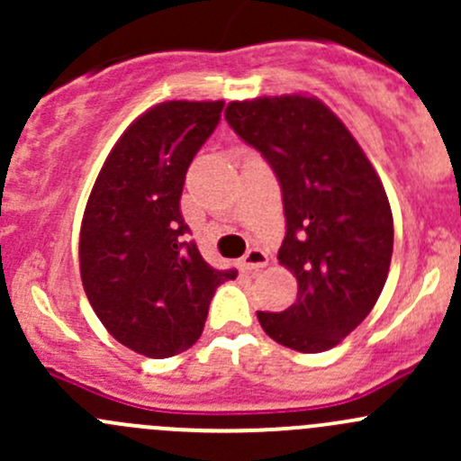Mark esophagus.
<instances>
[{"instance_id": "1", "label": "esophagus", "mask_w": 461, "mask_h": 461, "mask_svg": "<svg viewBox=\"0 0 461 461\" xmlns=\"http://www.w3.org/2000/svg\"><path fill=\"white\" fill-rule=\"evenodd\" d=\"M267 260H269V257L263 252V249L252 248V249H248V254L243 257V267L248 269V272H257V269L267 265Z\"/></svg>"}]
</instances>
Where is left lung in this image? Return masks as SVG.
<instances>
[{"label": "left lung", "instance_id": "obj_1", "mask_svg": "<svg viewBox=\"0 0 461 461\" xmlns=\"http://www.w3.org/2000/svg\"><path fill=\"white\" fill-rule=\"evenodd\" d=\"M230 127L269 162L283 192L278 263L299 283L296 303L257 312L281 346L323 352L375 308L393 258L388 196L346 124L312 95L230 102Z\"/></svg>", "mask_w": 461, "mask_h": 461}]
</instances>
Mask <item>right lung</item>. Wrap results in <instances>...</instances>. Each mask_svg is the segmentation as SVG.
Wrapping results in <instances>:
<instances>
[{"mask_svg":"<svg viewBox=\"0 0 461 461\" xmlns=\"http://www.w3.org/2000/svg\"><path fill=\"white\" fill-rule=\"evenodd\" d=\"M225 102L171 100L129 124L106 156L80 230L88 303L109 334L151 359L198 341L209 303L236 269H213L187 239L185 176Z\"/></svg>","mask_w":461,"mask_h":461,"instance_id":"1","label":"right lung"}]
</instances>
